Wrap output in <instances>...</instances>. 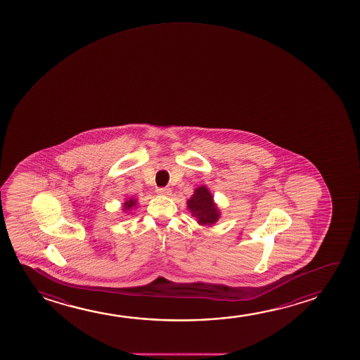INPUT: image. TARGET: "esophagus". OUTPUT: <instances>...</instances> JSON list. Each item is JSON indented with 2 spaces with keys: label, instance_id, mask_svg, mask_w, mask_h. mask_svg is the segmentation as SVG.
<instances>
[{
  "label": "esophagus",
  "instance_id": "obj_1",
  "mask_svg": "<svg viewBox=\"0 0 360 360\" xmlns=\"http://www.w3.org/2000/svg\"><path fill=\"white\" fill-rule=\"evenodd\" d=\"M156 192H158V194H160V195H169V194H171V188H158Z\"/></svg>",
  "mask_w": 360,
  "mask_h": 360
}]
</instances>
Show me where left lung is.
Returning <instances> with one entry per match:
<instances>
[{
    "instance_id": "left-lung-1",
    "label": "left lung",
    "mask_w": 360,
    "mask_h": 360,
    "mask_svg": "<svg viewBox=\"0 0 360 360\" xmlns=\"http://www.w3.org/2000/svg\"><path fill=\"white\" fill-rule=\"evenodd\" d=\"M187 205L193 217H197L198 224L202 226H212L220 217V210L205 186L194 191V194L188 199Z\"/></svg>"
}]
</instances>
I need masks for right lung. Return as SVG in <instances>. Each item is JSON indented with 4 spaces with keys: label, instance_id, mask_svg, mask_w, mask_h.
I'll return each instance as SVG.
<instances>
[{
    "label": "right lung",
    "instance_id": "right-lung-1",
    "mask_svg": "<svg viewBox=\"0 0 360 360\" xmlns=\"http://www.w3.org/2000/svg\"><path fill=\"white\" fill-rule=\"evenodd\" d=\"M136 199H134V198H130L129 200L124 202L123 204V212H130L133 207H136Z\"/></svg>",
    "mask_w": 360,
    "mask_h": 360
}]
</instances>
